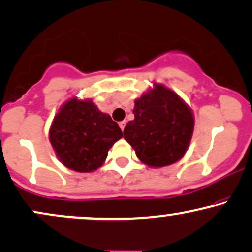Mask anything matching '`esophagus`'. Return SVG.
<instances>
[{
    "instance_id": "obj_1",
    "label": "esophagus",
    "mask_w": 252,
    "mask_h": 252,
    "mask_svg": "<svg viewBox=\"0 0 252 252\" xmlns=\"http://www.w3.org/2000/svg\"><path fill=\"white\" fill-rule=\"evenodd\" d=\"M126 121H122V122H120V123H118V126H120V128L121 129H122V131H123V130H124V128H126Z\"/></svg>"
}]
</instances>
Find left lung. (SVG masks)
Here are the masks:
<instances>
[{"instance_id": "obj_1", "label": "left lung", "mask_w": 252, "mask_h": 252, "mask_svg": "<svg viewBox=\"0 0 252 252\" xmlns=\"http://www.w3.org/2000/svg\"><path fill=\"white\" fill-rule=\"evenodd\" d=\"M132 112L135 118L126 126L123 137L141 162L162 168L184 158L194 131V115L175 91L153 83L136 98Z\"/></svg>"}]
</instances>
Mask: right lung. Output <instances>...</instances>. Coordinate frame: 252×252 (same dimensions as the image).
<instances>
[{
    "mask_svg": "<svg viewBox=\"0 0 252 252\" xmlns=\"http://www.w3.org/2000/svg\"><path fill=\"white\" fill-rule=\"evenodd\" d=\"M48 137L63 166L92 173L105 162L109 149L122 138V130L92 99L71 97L58 110Z\"/></svg>",
    "mask_w": 252,
    "mask_h": 252,
    "instance_id": "right-lung-1",
    "label": "right lung"
}]
</instances>
